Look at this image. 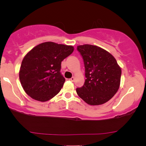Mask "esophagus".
Masks as SVG:
<instances>
[{"mask_svg": "<svg viewBox=\"0 0 146 146\" xmlns=\"http://www.w3.org/2000/svg\"><path fill=\"white\" fill-rule=\"evenodd\" d=\"M74 80H75V78L74 77H72L70 79V80L72 81V82H74Z\"/></svg>", "mask_w": 146, "mask_h": 146, "instance_id": "esophagus-1", "label": "esophagus"}]
</instances>
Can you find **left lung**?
<instances>
[{"instance_id": "1", "label": "left lung", "mask_w": 146, "mask_h": 146, "mask_svg": "<svg viewBox=\"0 0 146 146\" xmlns=\"http://www.w3.org/2000/svg\"><path fill=\"white\" fill-rule=\"evenodd\" d=\"M84 62L85 80L82 87L76 89L77 94L91 106L103 104L118 90L121 70L109 52L91 44L77 46Z\"/></svg>"}]
</instances>
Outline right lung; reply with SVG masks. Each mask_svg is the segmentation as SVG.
<instances>
[{
  "label": "right lung",
  "mask_w": 146,
  "mask_h": 146,
  "mask_svg": "<svg viewBox=\"0 0 146 146\" xmlns=\"http://www.w3.org/2000/svg\"><path fill=\"white\" fill-rule=\"evenodd\" d=\"M74 49L72 46L46 42L31 50L24 57L19 70L25 92L40 102L48 101L58 94L65 82L60 72L61 62Z\"/></svg>",
  "instance_id": "obj_1"
}]
</instances>
